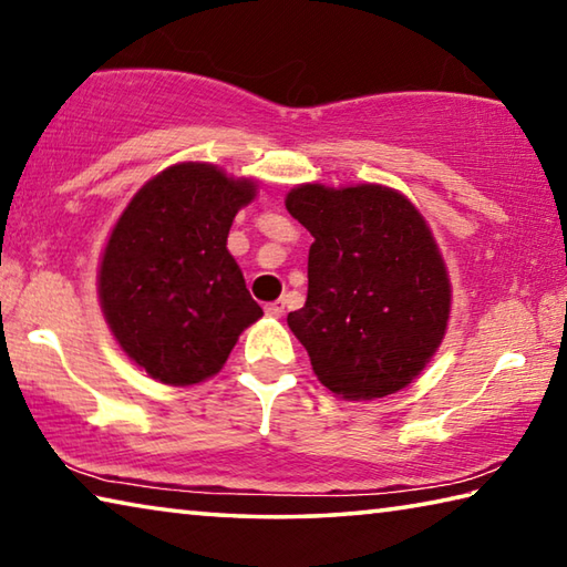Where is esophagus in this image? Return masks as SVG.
I'll return each mask as SVG.
<instances>
[{"mask_svg": "<svg viewBox=\"0 0 567 567\" xmlns=\"http://www.w3.org/2000/svg\"><path fill=\"white\" fill-rule=\"evenodd\" d=\"M265 312L270 315V318H282V315H285V302H282V300L270 302V305L265 307Z\"/></svg>", "mask_w": 567, "mask_h": 567, "instance_id": "1", "label": "esophagus"}]
</instances>
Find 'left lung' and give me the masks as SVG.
<instances>
[{
  "instance_id": "1",
  "label": "left lung",
  "mask_w": 567,
  "mask_h": 567,
  "mask_svg": "<svg viewBox=\"0 0 567 567\" xmlns=\"http://www.w3.org/2000/svg\"><path fill=\"white\" fill-rule=\"evenodd\" d=\"M287 213L310 229L305 307L287 315L324 388L375 400L408 388L445 338V260L425 217L382 185H300Z\"/></svg>"
}]
</instances>
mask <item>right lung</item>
Wrapping results in <instances>:
<instances>
[{
  "instance_id": "add662e5",
  "label": "right lung",
  "mask_w": 567,
  "mask_h": 567,
  "mask_svg": "<svg viewBox=\"0 0 567 567\" xmlns=\"http://www.w3.org/2000/svg\"><path fill=\"white\" fill-rule=\"evenodd\" d=\"M257 185L207 162H179L124 207L102 252L97 292L114 340L152 380L217 375L243 330L262 318L227 249Z\"/></svg>"
}]
</instances>
